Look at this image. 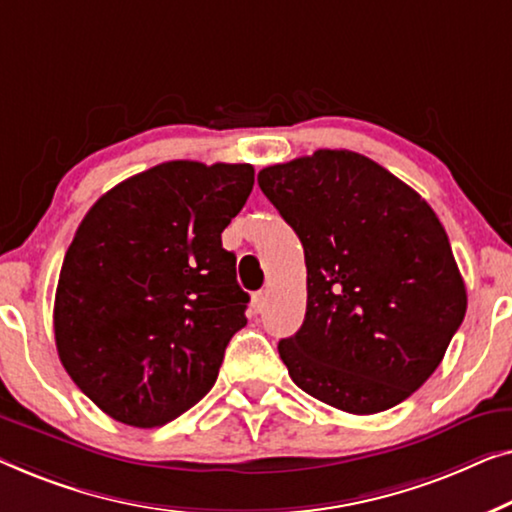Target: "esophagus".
Segmentation results:
<instances>
[{
  "instance_id": "obj_1",
  "label": "esophagus",
  "mask_w": 512,
  "mask_h": 512,
  "mask_svg": "<svg viewBox=\"0 0 512 512\" xmlns=\"http://www.w3.org/2000/svg\"><path fill=\"white\" fill-rule=\"evenodd\" d=\"M250 306H253L255 313H262L264 308H266V292L253 294V301H250Z\"/></svg>"
}]
</instances>
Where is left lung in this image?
Wrapping results in <instances>:
<instances>
[{"mask_svg": "<svg viewBox=\"0 0 512 512\" xmlns=\"http://www.w3.org/2000/svg\"><path fill=\"white\" fill-rule=\"evenodd\" d=\"M257 183L304 246L306 318L278 343L290 378L352 415L408 399L466 313L441 220L413 187L352 150L273 164Z\"/></svg>", "mask_w": 512, "mask_h": 512, "instance_id": "left-lung-1", "label": "left lung"}]
</instances>
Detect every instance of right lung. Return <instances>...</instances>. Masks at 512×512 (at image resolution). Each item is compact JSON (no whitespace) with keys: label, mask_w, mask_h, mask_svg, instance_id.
<instances>
[{"label":"right lung","mask_w":512,"mask_h":512,"mask_svg":"<svg viewBox=\"0 0 512 512\" xmlns=\"http://www.w3.org/2000/svg\"><path fill=\"white\" fill-rule=\"evenodd\" d=\"M253 183L250 164L164 162L115 185L78 225L57 280L55 345L113 420L162 427L213 387L250 301L220 234Z\"/></svg>","instance_id":"right-lung-1"}]
</instances>
